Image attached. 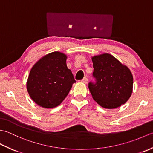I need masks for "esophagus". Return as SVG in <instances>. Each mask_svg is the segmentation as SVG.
<instances>
[{
  "label": "esophagus",
  "instance_id": "1",
  "mask_svg": "<svg viewBox=\"0 0 153 153\" xmlns=\"http://www.w3.org/2000/svg\"><path fill=\"white\" fill-rule=\"evenodd\" d=\"M81 82H82L83 83H87V82H88V79H87V77H84V78L82 81H81Z\"/></svg>",
  "mask_w": 153,
  "mask_h": 153
}]
</instances>
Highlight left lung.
Wrapping results in <instances>:
<instances>
[{
  "label": "left lung",
  "mask_w": 153,
  "mask_h": 153,
  "mask_svg": "<svg viewBox=\"0 0 153 153\" xmlns=\"http://www.w3.org/2000/svg\"><path fill=\"white\" fill-rule=\"evenodd\" d=\"M93 80L88 87L93 99L105 108H116L126 103L133 89V76L128 67L109 54L92 58Z\"/></svg>",
  "instance_id": "8db88e82"
}]
</instances>
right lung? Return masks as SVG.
Masks as SVG:
<instances>
[{
	"label": "right lung",
	"mask_w": 153,
	"mask_h": 153,
	"mask_svg": "<svg viewBox=\"0 0 153 153\" xmlns=\"http://www.w3.org/2000/svg\"><path fill=\"white\" fill-rule=\"evenodd\" d=\"M66 56L53 52L39 60L31 68L27 89L33 101L43 108L58 106L76 83L66 66Z\"/></svg>",
	"instance_id": "obj_1"
}]
</instances>
